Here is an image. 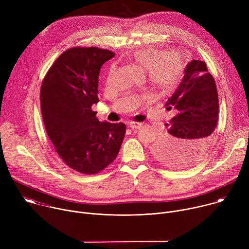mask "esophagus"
<instances>
[{"label": "esophagus", "mask_w": 249, "mask_h": 249, "mask_svg": "<svg viewBox=\"0 0 249 249\" xmlns=\"http://www.w3.org/2000/svg\"><path fill=\"white\" fill-rule=\"evenodd\" d=\"M142 125H143V123H140V122H130L129 123V127L131 129H135V130L140 129L142 127Z\"/></svg>", "instance_id": "esophagus-1"}]
</instances>
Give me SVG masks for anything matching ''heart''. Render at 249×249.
Listing matches in <instances>:
<instances>
[{
	"instance_id": "b5f03b06",
	"label": "heart",
	"mask_w": 249,
	"mask_h": 249,
	"mask_svg": "<svg viewBox=\"0 0 249 249\" xmlns=\"http://www.w3.org/2000/svg\"><path fill=\"white\" fill-rule=\"evenodd\" d=\"M131 60L146 71L149 83L156 89L169 90L174 88L183 75L185 59L181 52L177 50L161 51L157 47H150L136 51ZM115 72L112 66L108 82L111 81Z\"/></svg>"
}]
</instances>
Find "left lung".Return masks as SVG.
<instances>
[{"instance_id": "left-lung-1", "label": "left lung", "mask_w": 249, "mask_h": 249, "mask_svg": "<svg viewBox=\"0 0 249 249\" xmlns=\"http://www.w3.org/2000/svg\"><path fill=\"white\" fill-rule=\"evenodd\" d=\"M165 106L167 110L174 108L176 115L165 123L167 134L156 142L153 153L168 166L193 164L211 145L218 123L217 86L205 62L193 60L186 66L180 85Z\"/></svg>"}]
</instances>
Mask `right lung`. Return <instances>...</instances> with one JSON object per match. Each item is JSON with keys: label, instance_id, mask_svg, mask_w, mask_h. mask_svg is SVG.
Segmentation results:
<instances>
[{"label": "right lung", "instance_id": "add662e5", "mask_svg": "<svg viewBox=\"0 0 249 249\" xmlns=\"http://www.w3.org/2000/svg\"><path fill=\"white\" fill-rule=\"evenodd\" d=\"M107 49L74 47L53 63L40 89L47 135L61 160L84 174H96L116 159L126 125L100 122L91 106L99 101L101 66L114 57Z\"/></svg>", "mask_w": 249, "mask_h": 249}]
</instances>
